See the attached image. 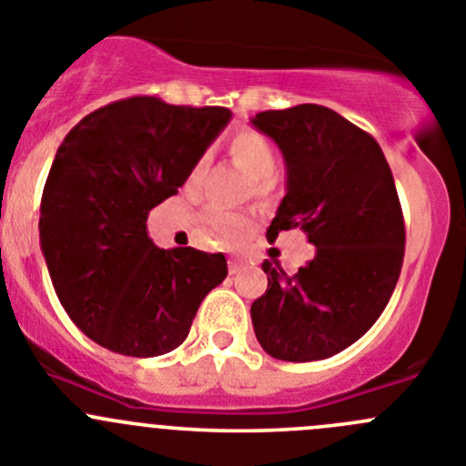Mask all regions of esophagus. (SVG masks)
<instances>
[{
    "mask_svg": "<svg viewBox=\"0 0 466 466\" xmlns=\"http://www.w3.org/2000/svg\"><path fill=\"white\" fill-rule=\"evenodd\" d=\"M246 268H248V264L241 262V259H232V262H229V273H232V276L246 271Z\"/></svg>",
    "mask_w": 466,
    "mask_h": 466,
    "instance_id": "obj_1",
    "label": "esophagus"
}]
</instances>
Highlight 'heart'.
Returning a JSON list of instances; mask_svg holds the SVG:
<instances>
[{
    "label": "heart",
    "mask_w": 466,
    "mask_h": 466,
    "mask_svg": "<svg viewBox=\"0 0 466 466\" xmlns=\"http://www.w3.org/2000/svg\"><path fill=\"white\" fill-rule=\"evenodd\" d=\"M228 156L238 169L248 177V188L253 198H267L273 190V172H276L278 156L268 137L255 128H238L229 135ZM199 174V165L190 174V181ZM204 234L213 246H238L248 234L253 232L255 223L246 213L225 211L220 207H208L202 213Z\"/></svg>",
    "instance_id": "heart-1"
}]
</instances>
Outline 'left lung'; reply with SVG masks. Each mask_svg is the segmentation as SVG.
<instances>
[{"label":"left lung","instance_id":"8db88e82","mask_svg":"<svg viewBox=\"0 0 466 466\" xmlns=\"http://www.w3.org/2000/svg\"><path fill=\"white\" fill-rule=\"evenodd\" d=\"M250 121L287 165L268 241L301 229L315 246L294 276L264 259L268 287L250 308L255 336L273 359H329L380 319L400 278L404 218L393 174L375 137L331 107L303 103Z\"/></svg>","mask_w":466,"mask_h":466}]
</instances>
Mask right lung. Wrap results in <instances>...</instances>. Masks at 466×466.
Here are the masks:
<instances>
[{
  "instance_id": "add662e5",
  "label": "right lung",
  "mask_w": 466,
  "mask_h": 466,
  "mask_svg": "<svg viewBox=\"0 0 466 466\" xmlns=\"http://www.w3.org/2000/svg\"><path fill=\"white\" fill-rule=\"evenodd\" d=\"M232 112L130 96L64 137L41 198V250L73 324L106 350L167 354L228 276L223 253L158 248L154 207L177 195Z\"/></svg>"
}]
</instances>
